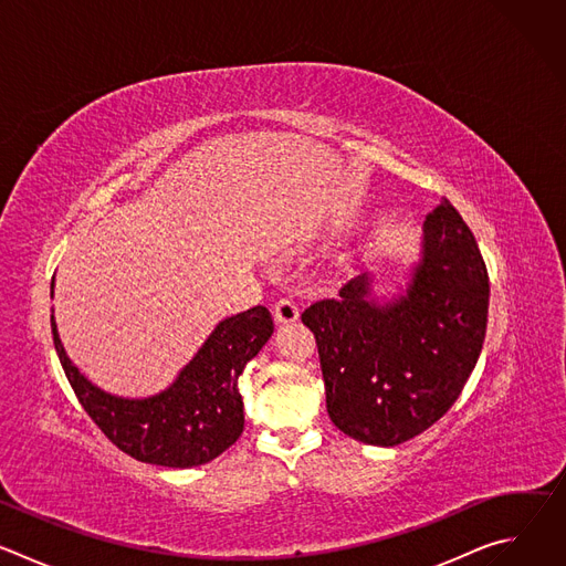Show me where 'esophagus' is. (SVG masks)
I'll list each match as a JSON object with an SVG mask.
<instances>
[{
  "instance_id": "34e87169",
  "label": "esophagus",
  "mask_w": 566,
  "mask_h": 566,
  "mask_svg": "<svg viewBox=\"0 0 566 566\" xmlns=\"http://www.w3.org/2000/svg\"><path fill=\"white\" fill-rule=\"evenodd\" d=\"M273 317L277 325H291V322H295L300 317V308L291 297H280L273 304Z\"/></svg>"
}]
</instances>
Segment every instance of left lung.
Here are the masks:
<instances>
[{
	"instance_id": "obj_1",
	"label": "left lung",
	"mask_w": 566,
	"mask_h": 566,
	"mask_svg": "<svg viewBox=\"0 0 566 566\" xmlns=\"http://www.w3.org/2000/svg\"><path fill=\"white\" fill-rule=\"evenodd\" d=\"M358 275L302 313L325 378L327 412L347 437L391 448L428 430L459 398L489 322V271L443 199L423 221L406 291L378 300Z\"/></svg>"
}]
</instances>
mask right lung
Instances as JSON below:
<instances>
[{
  "label": "right lung",
  "instance_id": "1",
  "mask_svg": "<svg viewBox=\"0 0 566 566\" xmlns=\"http://www.w3.org/2000/svg\"><path fill=\"white\" fill-rule=\"evenodd\" d=\"M51 332L77 400L116 448L143 463L192 468L219 457L244 432L237 380L269 343L273 317L266 306H253L221 319L177 380L147 398H125L94 385L66 356L53 315Z\"/></svg>",
  "mask_w": 566,
  "mask_h": 566
}]
</instances>
